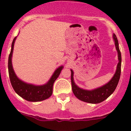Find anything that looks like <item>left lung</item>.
<instances>
[{
	"mask_svg": "<svg viewBox=\"0 0 131 131\" xmlns=\"http://www.w3.org/2000/svg\"><path fill=\"white\" fill-rule=\"evenodd\" d=\"M113 38L115 42L116 50L118 53V60L119 63L117 64V69L113 77L111 78L110 81L104 85L92 89V90H88L83 89L78 87L73 79V71L71 69V86H72V91L73 94L79 100L84 101V102L89 103H99L102 102L106 99L109 97L112 94L117 88L121 75V53L119 48V42L115 34L113 35Z\"/></svg>",
	"mask_w": 131,
	"mask_h": 131,
	"instance_id": "obj_1",
	"label": "left lung"
}]
</instances>
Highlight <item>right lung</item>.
<instances>
[{"label": "right lung", "instance_id": "obj_1", "mask_svg": "<svg viewBox=\"0 0 131 131\" xmlns=\"http://www.w3.org/2000/svg\"><path fill=\"white\" fill-rule=\"evenodd\" d=\"M17 36L15 37L12 41L11 46V51L8 57V73L10 80L12 88L15 92L25 100L32 102H38L48 99L52 95L53 92V85L54 81L60 75L61 71L63 68V66H61L55 70L52 77L49 81L43 85H36L28 83L22 81L16 75L14 71L12 63V57L13 50H14V42Z\"/></svg>", "mask_w": 131, "mask_h": 131}]
</instances>
